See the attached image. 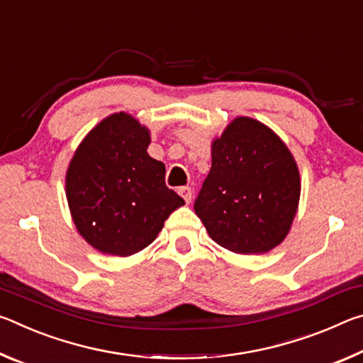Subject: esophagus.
I'll list each match as a JSON object with an SVG mask.
<instances>
[{
	"label": "esophagus",
	"instance_id": "esophagus-1",
	"mask_svg": "<svg viewBox=\"0 0 363 363\" xmlns=\"http://www.w3.org/2000/svg\"><path fill=\"white\" fill-rule=\"evenodd\" d=\"M177 192H179L182 199L186 200V203H190V200H192V189L186 186V187H181L179 190H177Z\"/></svg>",
	"mask_w": 363,
	"mask_h": 363
}]
</instances>
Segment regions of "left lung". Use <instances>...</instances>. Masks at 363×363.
<instances>
[{"label": "left lung", "instance_id": "obj_1", "mask_svg": "<svg viewBox=\"0 0 363 363\" xmlns=\"http://www.w3.org/2000/svg\"><path fill=\"white\" fill-rule=\"evenodd\" d=\"M298 164L277 134L238 116L213 140L211 169L194 210L214 242L240 255L277 247L296 216Z\"/></svg>", "mask_w": 363, "mask_h": 363}]
</instances>
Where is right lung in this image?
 I'll return each instance as SVG.
<instances>
[{
  "instance_id": "right-lung-1",
  "label": "right lung",
  "mask_w": 363,
  "mask_h": 363,
  "mask_svg": "<svg viewBox=\"0 0 363 363\" xmlns=\"http://www.w3.org/2000/svg\"><path fill=\"white\" fill-rule=\"evenodd\" d=\"M150 133L125 112L89 131L65 176L77 229L97 251L131 256L155 240L184 200L164 184V164L147 153Z\"/></svg>"
}]
</instances>
